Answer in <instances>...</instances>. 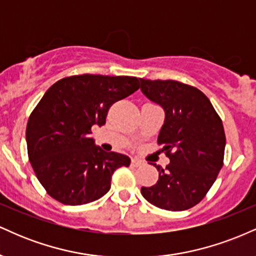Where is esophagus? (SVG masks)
Instances as JSON below:
<instances>
[{
	"mask_svg": "<svg viewBox=\"0 0 256 256\" xmlns=\"http://www.w3.org/2000/svg\"><path fill=\"white\" fill-rule=\"evenodd\" d=\"M143 164V161L142 160H140V158H134L131 160V165L134 166V167H138V166H140Z\"/></svg>",
	"mask_w": 256,
	"mask_h": 256,
	"instance_id": "obj_1",
	"label": "esophagus"
}]
</instances>
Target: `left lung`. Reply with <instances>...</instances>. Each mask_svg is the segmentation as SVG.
<instances>
[{
	"label": "left lung",
	"instance_id": "left-lung-1",
	"mask_svg": "<svg viewBox=\"0 0 256 256\" xmlns=\"http://www.w3.org/2000/svg\"><path fill=\"white\" fill-rule=\"evenodd\" d=\"M140 89L165 110V124L158 144L170 158L166 168L154 165L158 180L142 186L146 201L161 210H189L207 195L224 165L225 132L222 122L207 96L177 80L140 78Z\"/></svg>",
	"mask_w": 256,
	"mask_h": 256
}]
</instances>
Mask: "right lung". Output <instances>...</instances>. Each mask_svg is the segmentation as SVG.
<instances>
[{
    "label": "right lung",
    "instance_id": "1",
    "mask_svg": "<svg viewBox=\"0 0 256 256\" xmlns=\"http://www.w3.org/2000/svg\"><path fill=\"white\" fill-rule=\"evenodd\" d=\"M128 76L78 74L52 84L32 110L26 126L28 154L49 196L64 204L96 201L110 189L112 174L130 158L107 152L90 138L104 125L112 104L140 89Z\"/></svg>",
    "mask_w": 256,
    "mask_h": 256
}]
</instances>
